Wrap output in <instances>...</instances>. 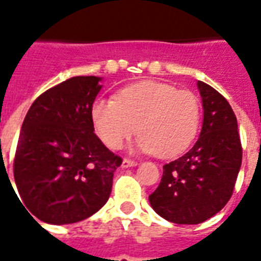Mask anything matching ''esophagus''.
Here are the masks:
<instances>
[{
    "mask_svg": "<svg viewBox=\"0 0 261 261\" xmlns=\"http://www.w3.org/2000/svg\"><path fill=\"white\" fill-rule=\"evenodd\" d=\"M135 165H138V163L135 161V160H130V159H124L122 163L123 168H130V167H135Z\"/></svg>",
    "mask_w": 261,
    "mask_h": 261,
    "instance_id": "obj_1",
    "label": "esophagus"
}]
</instances>
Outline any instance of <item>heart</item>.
Instances as JSON below:
<instances>
[{
	"instance_id": "obj_1",
	"label": "heart",
	"mask_w": 261,
	"mask_h": 261,
	"mask_svg": "<svg viewBox=\"0 0 261 261\" xmlns=\"http://www.w3.org/2000/svg\"><path fill=\"white\" fill-rule=\"evenodd\" d=\"M98 138L118 150L137 133L135 146L159 157H172L195 138L200 123V104L188 90L157 81L124 88L114 98H100L92 107Z\"/></svg>"
}]
</instances>
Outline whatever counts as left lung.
<instances>
[{
	"mask_svg": "<svg viewBox=\"0 0 261 261\" xmlns=\"http://www.w3.org/2000/svg\"><path fill=\"white\" fill-rule=\"evenodd\" d=\"M203 106L200 135L186 154L164 165L161 181L149 196L153 210L169 222L196 225L229 202L239 176L243 147L230 104L198 81Z\"/></svg>",
	"mask_w": 261,
	"mask_h": 261,
	"instance_id": "left-lung-1",
	"label": "left lung"
}]
</instances>
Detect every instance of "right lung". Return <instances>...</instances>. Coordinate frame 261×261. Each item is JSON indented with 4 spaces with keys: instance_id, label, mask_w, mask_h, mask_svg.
Masks as SVG:
<instances>
[{
    "instance_id": "1",
    "label": "right lung",
    "mask_w": 261,
    "mask_h": 261,
    "mask_svg": "<svg viewBox=\"0 0 261 261\" xmlns=\"http://www.w3.org/2000/svg\"><path fill=\"white\" fill-rule=\"evenodd\" d=\"M100 81L79 75L58 84L35 100L22 122L14 182L31 217L43 222H80L110 198L122 159L94 134L92 107Z\"/></svg>"
}]
</instances>
